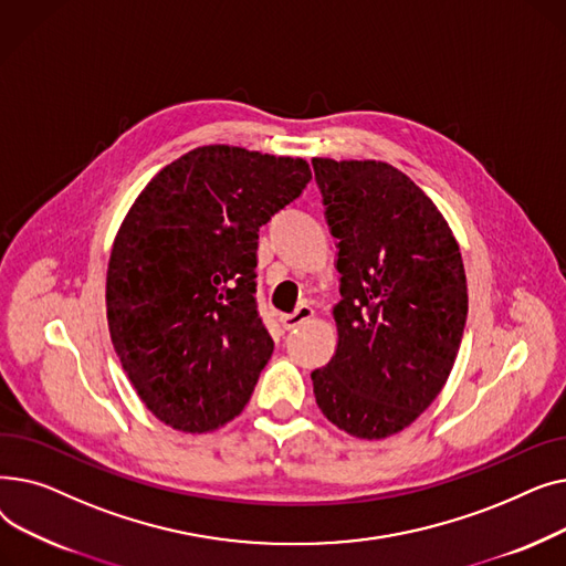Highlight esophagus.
Listing matches in <instances>:
<instances>
[{
	"instance_id": "34e87169",
	"label": "esophagus",
	"mask_w": 566,
	"mask_h": 566,
	"mask_svg": "<svg viewBox=\"0 0 566 566\" xmlns=\"http://www.w3.org/2000/svg\"><path fill=\"white\" fill-rule=\"evenodd\" d=\"M314 316V310L310 307V305H301L298 310H295L293 314H286L284 318H282V325H284V331H293V328H298L301 323H305V321H310Z\"/></svg>"
}]
</instances>
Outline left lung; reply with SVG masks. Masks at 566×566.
I'll return each mask as SVG.
<instances>
[{
	"mask_svg": "<svg viewBox=\"0 0 566 566\" xmlns=\"http://www.w3.org/2000/svg\"><path fill=\"white\" fill-rule=\"evenodd\" d=\"M337 238V350L312 371L335 427L365 440L403 431L448 382L468 316L459 243L436 203L388 163L314 158Z\"/></svg>",
	"mask_w": 566,
	"mask_h": 566,
	"instance_id": "left-lung-1",
	"label": "left lung"
}]
</instances>
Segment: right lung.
I'll use <instances>...</instances> for the list:
<instances>
[{"mask_svg": "<svg viewBox=\"0 0 566 566\" xmlns=\"http://www.w3.org/2000/svg\"><path fill=\"white\" fill-rule=\"evenodd\" d=\"M310 178L303 158L211 144L160 169L130 206L107 265L109 337L171 429L216 431L250 401L275 346L254 298L259 229Z\"/></svg>", "mask_w": 566, "mask_h": 566, "instance_id": "1", "label": "right lung"}]
</instances>
